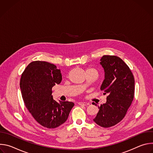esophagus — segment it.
Returning <instances> with one entry per match:
<instances>
[{"instance_id": "1", "label": "esophagus", "mask_w": 153, "mask_h": 153, "mask_svg": "<svg viewBox=\"0 0 153 153\" xmlns=\"http://www.w3.org/2000/svg\"><path fill=\"white\" fill-rule=\"evenodd\" d=\"M78 104L81 105H83V106H88L89 105V103L85 102H79Z\"/></svg>"}]
</instances>
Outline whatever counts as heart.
<instances>
[{"label": "heart", "mask_w": 153, "mask_h": 153, "mask_svg": "<svg viewBox=\"0 0 153 153\" xmlns=\"http://www.w3.org/2000/svg\"><path fill=\"white\" fill-rule=\"evenodd\" d=\"M95 71V70H93V69H91V68H88V69L86 70V71Z\"/></svg>", "instance_id": "1"}]
</instances>
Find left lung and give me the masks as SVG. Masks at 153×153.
<instances>
[{"label":"left lung","mask_w":153,"mask_h":153,"mask_svg":"<svg viewBox=\"0 0 153 153\" xmlns=\"http://www.w3.org/2000/svg\"><path fill=\"white\" fill-rule=\"evenodd\" d=\"M100 60L105 72L100 90L108 96L106 103L98 106L99 112L93 120L102 127L109 128L123 119L131 104L134 79L128 65L120 57L105 55Z\"/></svg>","instance_id":"8db88e82"}]
</instances>
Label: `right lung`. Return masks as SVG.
I'll return each instance as SVG.
<instances>
[{
    "label": "right lung",
    "instance_id": "add662e5",
    "mask_svg": "<svg viewBox=\"0 0 153 153\" xmlns=\"http://www.w3.org/2000/svg\"><path fill=\"white\" fill-rule=\"evenodd\" d=\"M60 70L45 61L31 62L22 74L20 87L25 106L42 126L55 128L67 120L74 103L53 99L52 88L62 81Z\"/></svg>",
    "mask_w": 153,
    "mask_h": 153
}]
</instances>
